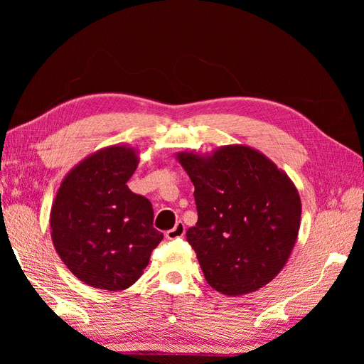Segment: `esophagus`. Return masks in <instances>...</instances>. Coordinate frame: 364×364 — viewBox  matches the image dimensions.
Wrapping results in <instances>:
<instances>
[{"label":"esophagus","mask_w":364,"mask_h":364,"mask_svg":"<svg viewBox=\"0 0 364 364\" xmlns=\"http://www.w3.org/2000/svg\"><path fill=\"white\" fill-rule=\"evenodd\" d=\"M185 235V225L182 222H178L174 225L173 229L167 230V234H165V237H167L168 240H176V238H182Z\"/></svg>","instance_id":"obj_1"}]
</instances>
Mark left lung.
Masks as SVG:
<instances>
[{
	"label": "left lung",
	"mask_w": 364,
	"mask_h": 364,
	"mask_svg": "<svg viewBox=\"0 0 364 364\" xmlns=\"http://www.w3.org/2000/svg\"><path fill=\"white\" fill-rule=\"evenodd\" d=\"M176 159L194 185L197 223L186 230L206 282L226 296L264 287L287 264L301 226L293 181L266 155L230 144Z\"/></svg>",
	"instance_id": "8db88e82"
}]
</instances>
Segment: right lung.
Segmentation results:
<instances>
[{"mask_svg":"<svg viewBox=\"0 0 364 364\" xmlns=\"http://www.w3.org/2000/svg\"><path fill=\"white\" fill-rule=\"evenodd\" d=\"M138 150L115 144L97 150L65 176L50 213L51 240L74 277L109 291L134 285L164 238L153 208L126 185Z\"/></svg>","mask_w":364,"mask_h":364,"instance_id":"1","label":"right lung"}]
</instances>
